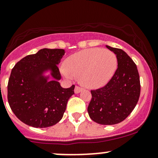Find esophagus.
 Here are the masks:
<instances>
[{
  "label": "esophagus",
  "mask_w": 158,
  "mask_h": 158,
  "mask_svg": "<svg viewBox=\"0 0 158 158\" xmlns=\"http://www.w3.org/2000/svg\"><path fill=\"white\" fill-rule=\"evenodd\" d=\"M82 88H81V87L78 86V85H76V87H75V93H79V92H81V91H82Z\"/></svg>",
  "instance_id": "esophagus-1"
}]
</instances>
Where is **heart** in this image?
<instances>
[{
	"instance_id": "obj_1",
	"label": "heart",
	"mask_w": 158,
	"mask_h": 158,
	"mask_svg": "<svg viewBox=\"0 0 158 158\" xmlns=\"http://www.w3.org/2000/svg\"><path fill=\"white\" fill-rule=\"evenodd\" d=\"M115 54L109 49L91 48L83 49L68 57L65 61L63 76L68 79L80 76L85 86L96 89L109 82L117 69Z\"/></svg>"
}]
</instances>
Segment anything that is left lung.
<instances>
[{
	"label": "left lung",
	"instance_id": "1",
	"mask_svg": "<svg viewBox=\"0 0 158 158\" xmlns=\"http://www.w3.org/2000/svg\"><path fill=\"white\" fill-rule=\"evenodd\" d=\"M116 55L118 68L110 81L102 88L91 90L88 113L101 125H115L125 120L138 103L141 84L137 66L121 49L106 46Z\"/></svg>",
	"mask_w": 158,
	"mask_h": 158
}]
</instances>
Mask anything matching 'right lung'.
<instances>
[{"label":"right lung","mask_w":158,"mask_h":158,"mask_svg":"<svg viewBox=\"0 0 158 158\" xmlns=\"http://www.w3.org/2000/svg\"><path fill=\"white\" fill-rule=\"evenodd\" d=\"M65 54L63 49L44 48L20 60L11 71L7 85V99L16 116L29 126L47 128L63 118L75 85L62 88L57 65ZM47 70L54 78L42 75Z\"/></svg>","instance_id":"1"}]
</instances>
